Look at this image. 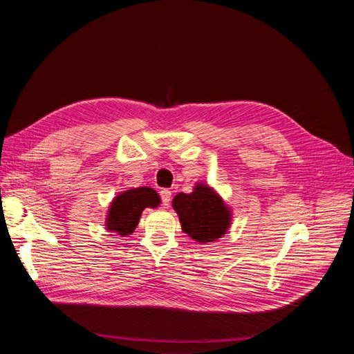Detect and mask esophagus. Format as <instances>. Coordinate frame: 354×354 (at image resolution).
I'll return each instance as SVG.
<instances>
[{
    "label": "esophagus",
    "instance_id": "1",
    "mask_svg": "<svg viewBox=\"0 0 354 354\" xmlns=\"http://www.w3.org/2000/svg\"><path fill=\"white\" fill-rule=\"evenodd\" d=\"M160 199H162V205L168 207L171 202V192L169 190H162L160 192Z\"/></svg>",
    "mask_w": 354,
    "mask_h": 354
}]
</instances>
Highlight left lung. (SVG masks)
Instances as JSON below:
<instances>
[{
  "mask_svg": "<svg viewBox=\"0 0 354 354\" xmlns=\"http://www.w3.org/2000/svg\"><path fill=\"white\" fill-rule=\"evenodd\" d=\"M181 230L199 243L216 242L230 229L232 208L216 189L199 181L190 194H177L173 199Z\"/></svg>",
  "mask_w": 354,
  "mask_h": 354,
  "instance_id": "8db88e82",
  "label": "left lung"
}]
</instances>
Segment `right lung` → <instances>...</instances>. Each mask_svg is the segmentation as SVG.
Listing matches in <instances>:
<instances>
[{
    "label": "right lung",
    "mask_w": 354,
    "mask_h": 354,
    "mask_svg": "<svg viewBox=\"0 0 354 354\" xmlns=\"http://www.w3.org/2000/svg\"><path fill=\"white\" fill-rule=\"evenodd\" d=\"M160 198L152 187L142 186L124 190L109 203L104 229L125 238L136 230L143 209L158 208Z\"/></svg>",
    "instance_id": "add662e5"
}]
</instances>
